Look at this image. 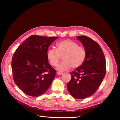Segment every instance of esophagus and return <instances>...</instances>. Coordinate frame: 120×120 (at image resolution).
I'll return each mask as SVG.
<instances>
[{"mask_svg": "<svg viewBox=\"0 0 120 120\" xmlns=\"http://www.w3.org/2000/svg\"><path fill=\"white\" fill-rule=\"evenodd\" d=\"M63 74V73L62 72H60V71H59V72H57V75H62Z\"/></svg>", "mask_w": 120, "mask_h": 120, "instance_id": "1", "label": "esophagus"}]
</instances>
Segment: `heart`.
Instances as JSON below:
<instances>
[{"label":"heart","instance_id":"heart-1","mask_svg":"<svg viewBox=\"0 0 120 120\" xmlns=\"http://www.w3.org/2000/svg\"><path fill=\"white\" fill-rule=\"evenodd\" d=\"M56 49H49L46 53L49 63L53 67L56 66L61 56H63L64 61L57 66L59 71H67L72 67L73 68L80 67L85 60L86 53L85 49L79 46L70 39H65L57 43Z\"/></svg>","mask_w":120,"mask_h":120}]
</instances>
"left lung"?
<instances>
[{
	"label": "left lung",
	"instance_id": "obj_1",
	"mask_svg": "<svg viewBox=\"0 0 120 120\" xmlns=\"http://www.w3.org/2000/svg\"><path fill=\"white\" fill-rule=\"evenodd\" d=\"M86 51L82 66L71 72V79L67 88L71 95L77 99L92 96L101 85L106 75V60L102 49L98 43L86 36H78Z\"/></svg>",
	"mask_w": 120,
	"mask_h": 120
}]
</instances>
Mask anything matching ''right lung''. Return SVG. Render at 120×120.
<instances>
[{
    "instance_id": "right-lung-1",
    "label": "right lung",
    "mask_w": 120,
    "mask_h": 120,
    "mask_svg": "<svg viewBox=\"0 0 120 120\" xmlns=\"http://www.w3.org/2000/svg\"><path fill=\"white\" fill-rule=\"evenodd\" d=\"M57 38L32 35L14 52L11 63L14 81L26 95L38 97L51 85L56 71L48 63L46 53Z\"/></svg>"
}]
</instances>
